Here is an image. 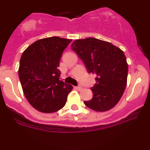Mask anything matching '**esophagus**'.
I'll return each instance as SVG.
<instances>
[{"label":"esophagus","instance_id":"1","mask_svg":"<svg viewBox=\"0 0 150 150\" xmlns=\"http://www.w3.org/2000/svg\"><path fill=\"white\" fill-rule=\"evenodd\" d=\"M75 89L79 90V91H80V90L82 89V86H75Z\"/></svg>","mask_w":150,"mask_h":150}]
</instances>
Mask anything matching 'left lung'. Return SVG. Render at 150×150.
I'll use <instances>...</instances> for the list:
<instances>
[{
    "mask_svg": "<svg viewBox=\"0 0 150 150\" xmlns=\"http://www.w3.org/2000/svg\"><path fill=\"white\" fill-rule=\"evenodd\" d=\"M71 47L85 64L88 72L96 76V83L91 88L93 98L84 101V104L96 112L114 108L127 84L128 64L124 52L110 42L94 38L76 40Z\"/></svg>",
    "mask_w": 150,
    "mask_h": 150,
    "instance_id": "left-lung-1",
    "label": "left lung"
}]
</instances>
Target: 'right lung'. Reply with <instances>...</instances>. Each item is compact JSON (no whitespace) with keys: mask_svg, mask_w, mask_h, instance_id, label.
Wrapping results in <instances>:
<instances>
[{"mask_svg":"<svg viewBox=\"0 0 150 150\" xmlns=\"http://www.w3.org/2000/svg\"><path fill=\"white\" fill-rule=\"evenodd\" d=\"M72 40L60 37L38 40L21 55L19 77L28 103L38 111L53 113L66 105L73 86L59 80L63 52Z\"/></svg>","mask_w":150,"mask_h":150,"instance_id":"obj_1","label":"right lung"}]
</instances>
